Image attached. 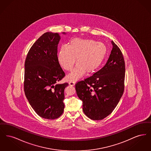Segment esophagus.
I'll return each mask as SVG.
<instances>
[{
	"label": "esophagus",
	"instance_id": "obj_1",
	"mask_svg": "<svg viewBox=\"0 0 151 151\" xmlns=\"http://www.w3.org/2000/svg\"><path fill=\"white\" fill-rule=\"evenodd\" d=\"M75 81H70V82H69V85H70V86H75Z\"/></svg>",
	"mask_w": 151,
	"mask_h": 151
}]
</instances>
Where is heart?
Returning a JSON list of instances; mask_svg holds the SVG:
<instances>
[{"label": "heart", "instance_id": "obj_1", "mask_svg": "<svg viewBox=\"0 0 151 151\" xmlns=\"http://www.w3.org/2000/svg\"><path fill=\"white\" fill-rule=\"evenodd\" d=\"M107 49L102 42L93 40L75 38L71 40L67 47L62 46L58 54V61L65 70H72L73 65L77 64L67 79L75 81L82 77L87 71H96L106 56Z\"/></svg>", "mask_w": 151, "mask_h": 151}]
</instances>
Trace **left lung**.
I'll return each mask as SVG.
<instances>
[{
	"label": "left lung",
	"instance_id": "1",
	"mask_svg": "<svg viewBox=\"0 0 151 151\" xmlns=\"http://www.w3.org/2000/svg\"><path fill=\"white\" fill-rule=\"evenodd\" d=\"M108 61L100 70L75 84L83 101L84 114L92 120H102L118 105L124 88L125 63L122 51L113 41Z\"/></svg>",
	"mask_w": 151,
	"mask_h": 151
}]
</instances>
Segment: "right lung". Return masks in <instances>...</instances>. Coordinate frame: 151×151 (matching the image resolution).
I'll return each mask as SVG.
<instances>
[{
    "label": "right lung",
    "instance_id": "1",
    "mask_svg": "<svg viewBox=\"0 0 151 151\" xmlns=\"http://www.w3.org/2000/svg\"><path fill=\"white\" fill-rule=\"evenodd\" d=\"M60 39L57 33H44L30 47L25 62V94L36 113L47 119L63 114L64 91L68 86L67 83L58 84L65 76L58 61Z\"/></svg>",
    "mask_w": 151,
    "mask_h": 151
}]
</instances>
